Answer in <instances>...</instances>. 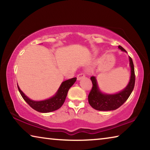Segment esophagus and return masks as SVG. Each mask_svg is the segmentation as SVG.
<instances>
[{"mask_svg": "<svg viewBox=\"0 0 150 150\" xmlns=\"http://www.w3.org/2000/svg\"><path fill=\"white\" fill-rule=\"evenodd\" d=\"M85 77V73H79V74L78 75H77V80H81V79H83Z\"/></svg>", "mask_w": 150, "mask_h": 150, "instance_id": "1", "label": "esophagus"}]
</instances>
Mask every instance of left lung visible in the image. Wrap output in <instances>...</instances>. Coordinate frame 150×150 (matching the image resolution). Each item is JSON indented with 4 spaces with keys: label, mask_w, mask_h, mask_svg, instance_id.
<instances>
[{
    "label": "left lung",
    "mask_w": 150,
    "mask_h": 150,
    "mask_svg": "<svg viewBox=\"0 0 150 150\" xmlns=\"http://www.w3.org/2000/svg\"><path fill=\"white\" fill-rule=\"evenodd\" d=\"M118 48L123 52H127L120 45H118ZM129 59L131 68L130 79L126 87L120 92L113 95H107L101 93L98 88L96 78L93 76L91 77L93 87L88 94V100L89 105L95 110L100 111L116 110L122 105L130 96L135 85V73L132 59L130 57H129Z\"/></svg>",
    "instance_id": "1"
}]
</instances>
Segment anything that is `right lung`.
<instances>
[{
  "mask_svg": "<svg viewBox=\"0 0 150 150\" xmlns=\"http://www.w3.org/2000/svg\"><path fill=\"white\" fill-rule=\"evenodd\" d=\"M76 80H77V78L74 77L63 81L62 85H60L56 94L54 96L48 98V99L41 101H35L30 99L20 90L18 86V88L20 95L22 96V98H24V100L33 109H34L35 110L38 112H40L46 113L55 111L62 107V106L65 102L68 91H69L70 87L74 84Z\"/></svg>",
  "mask_w": 150,
  "mask_h": 150,
  "instance_id": "1",
  "label": "right lung"
}]
</instances>
